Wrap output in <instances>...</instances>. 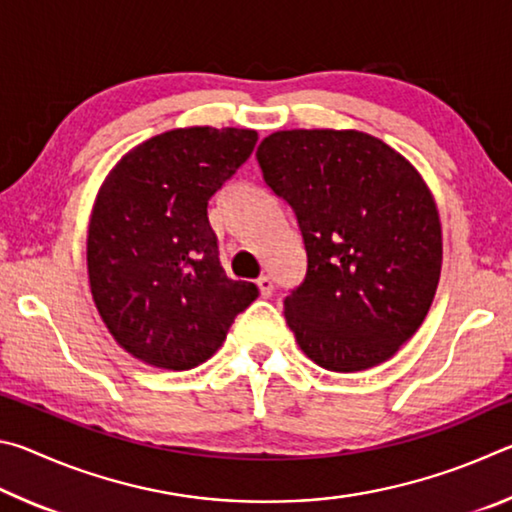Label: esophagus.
I'll return each mask as SVG.
<instances>
[{
  "label": "esophagus",
  "mask_w": 512,
  "mask_h": 512,
  "mask_svg": "<svg viewBox=\"0 0 512 512\" xmlns=\"http://www.w3.org/2000/svg\"><path fill=\"white\" fill-rule=\"evenodd\" d=\"M257 287H259V293H262L264 298H268L273 293V289H275V284H273V280H271V275H262L257 280Z\"/></svg>",
  "instance_id": "34e87169"
}]
</instances>
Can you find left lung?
Instances as JSON below:
<instances>
[{"label": "left lung", "instance_id": "obj_1", "mask_svg": "<svg viewBox=\"0 0 512 512\" xmlns=\"http://www.w3.org/2000/svg\"><path fill=\"white\" fill-rule=\"evenodd\" d=\"M291 205L307 275L284 298L300 350L334 372L379 366L422 325L443 264L440 219L413 164L361 131H277L257 149Z\"/></svg>", "mask_w": 512, "mask_h": 512}]
</instances>
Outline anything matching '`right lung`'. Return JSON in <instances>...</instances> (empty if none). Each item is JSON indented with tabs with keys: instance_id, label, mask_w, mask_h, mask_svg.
<instances>
[{
	"instance_id": "add662e5",
	"label": "right lung",
	"mask_w": 512,
	"mask_h": 512,
	"mask_svg": "<svg viewBox=\"0 0 512 512\" xmlns=\"http://www.w3.org/2000/svg\"><path fill=\"white\" fill-rule=\"evenodd\" d=\"M257 144L248 128H176L108 173L88 230L94 305L115 341L149 366L189 370L221 348L259 291L230 280L207 201Z\"/></svg>"
}]
</instances>
